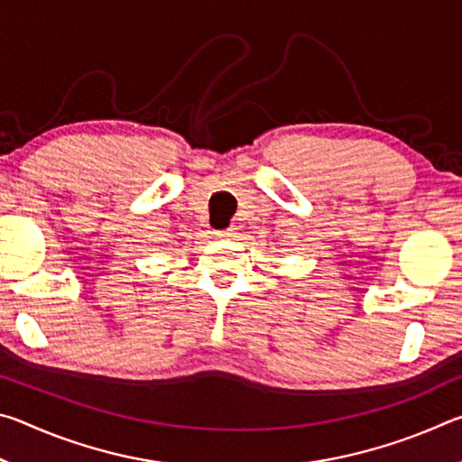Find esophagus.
I'll use <instances>...</instances> for the list:
<instances>
[{"mask_svg": "<svg viewBox=\"0 0 462 462\" xmlns=\"http://www.w3.org/2000/svg\"><path fill=\"white\" fill-rule=\"evenodd\" d=\"M216 236H217V238H222V240H228V238H232V236H234V234H232V230H224V232H217Z\"/></svg>", "mask_w": 462, "mask_h": 462, "instance_id": "obj_1", "label": "esophagus"}]
</instances>
